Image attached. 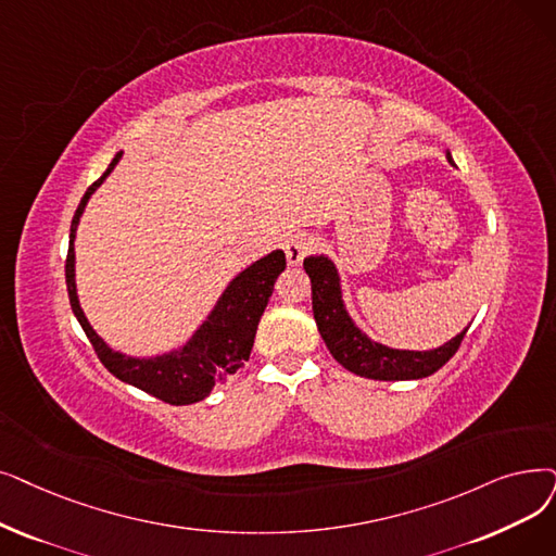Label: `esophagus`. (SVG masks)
I'll use <instances>...</instances> for the list:
<instances>
[{
    "label": "esophagus",
    "instance_id": "1",
    "mask_svg": "<svg viewBox=\"0 0 556 556\" xmlns=\"http://www.w3.org/2000/svg\"><path fill=\"white\" fill-rule=\"evenodd\" d=\"M313 236L308 231H298V233H291L286 238L283 243V252H286V258L291 265H300L302 258L313 250Z\"/></svg>",
    "mask_w": 556,
    "mask_h": 556
}]
</instances>
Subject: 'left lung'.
Wrapping results in <instances>:
<instances>
[{
  "label": "left lung",
  "mask_w": 556,
  "mask_h": 556,
  "mask_svg": "<svg viewBox=\"0 0 556 556\" xmlns=\"http://www.w3.org/2000/svg\"><path fill=\"white\" fill-rule=\"evenodd\" d=\"M447 161L454 165L450 152ZM304 270L311 279V298H313V318H316L318 331L331 356L348 368L350 372L379 381H404V379H422L443 368L454 352L462 345L468 327L456 333L452 341L437 350L416 352V350H393L386 348L370 336L361 331L343 302L341 277L331 258L325 254L304 258Z\"/></svg>",
  "instance_id": "left-lung-1"
}]
</instances>
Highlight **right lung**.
<instances>
[{
  "instance_id": "1",
  "label": "right lung",
  "mask_w": 556,
  "mask_h": 556,
  "mask_svg": "<svg viewBox=\"0 0 556 556\" xmlns=\"http://www.w3.org/2000/svg\"><path fill=\"white\" fill-rule=\"evenodd\" d=\"M119 156H123V152L115 154V159L106 167V173L86 190V195L77 206L75 218H72L70 248L65 258V283L70 306L72 313L77 316L81 329L86 331L94 352H98L104 368L119 381L131 383L136 389L175 406L200 402L211 395L215 383L225 381L229 375H236L238 370L245 368V361L250 358L254 345L258 320L265 306H268L277 277L286 268V256L281 250H275L268 256L254 261L243 273H238L225 288L220 300L215 302L208 318L190 336V341L184 348L150 358L127 356L123 352L111 350L98 336V331L90 327L79 306L75 283V238L79 218L90 195L111 175Z\"/></svg>"
}]
</instances>
